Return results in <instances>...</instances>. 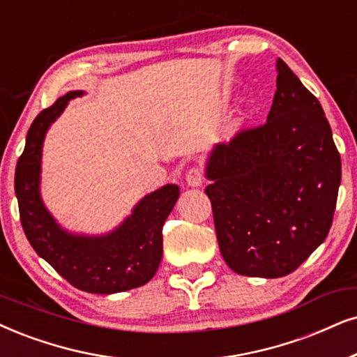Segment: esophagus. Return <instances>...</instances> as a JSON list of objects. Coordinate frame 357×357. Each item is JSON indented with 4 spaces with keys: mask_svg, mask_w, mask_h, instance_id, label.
Segmentation results:
<instances>
[{
    "mask_svg": "<svg viewBox=\"0 0 357 357\" xmlns=\"http://www.w3.org/2000/svg\"><path fill=\"white\" fill-rule=\"evenodd\" d=\"M186 183L191 188H199L204 183V174H202L201 168H191L186 174Z\"/></svg>",
    "mask_w": 357,
    "mask_h": 357,
    "instance_id": "34e87169",
    "label": "esophagus"
}]
</instances>
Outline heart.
Segmentation results:
<instances>
[{"instance_id":"obj_1","label":"heart","mask_w":357,"mask_h":357,"mask_svg":"<svg viewBox=\"0 0 357 357\" xmlns=\"http://www.w3.org/2000/svg\"><path fill=\"white\" fill-rule=\"evenodd\" d=\"M241 123H242V119H238V120H237V125H241Z\"/></svg>"}]
</instances>
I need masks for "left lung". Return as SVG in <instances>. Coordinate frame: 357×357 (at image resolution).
Instances as JSON below:
<instances>
[{
	"label": "left lung",
	"instance_id": "obj_1",
	"mask_svg": "<svg viewBox=\"0 0 357 357\" xmlns=\"http://www.w3.org/2000/svg\"><path fill=\"white\" fill-rule=\"evenodd\" d=\"M267 123L212 148L206 188L220 254L234 272L278 278L326 238L341 158L318 98L282 59Z\"/></svg>",
	"mask_w": 357,
	"mask_h": 357
}]
</instances>
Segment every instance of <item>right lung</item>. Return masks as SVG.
Masks as SVG:
<instances>
[{"mask_svg":"<svg viewBox=\"0 0 357 357\" xmlns=\"http://www.w3.org/2000/svg\"><path fill=\"white\" fill-rule=\"evenodd\" d=\"M72 90L36 116L15 173L21 224L36 254L70 285L89 293L112 295L150 282L163 257V224L179 197V186L165 184L146 194L114 231L87 236L66 231L40 197V160L46 133L72 98Z\"/></svg>","mask_w":357,"mask_h":357,"instance_id":"right-lung-1","label":"right lung"}]
</instances>
